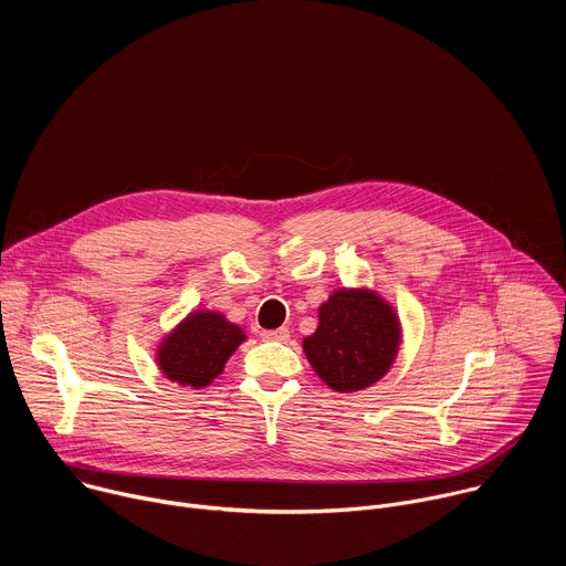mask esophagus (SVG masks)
Listing matches in <instances>:
<instances>
[{"mask_svg": "<svg viewBox=\"0 0 566 566\" xmlns=\"http://www.w3.org/2000/svg\"><path fill=\"white\" fill-rule=\"evenodd\" d=\"M262 338L264 340H277V343H286L291 338V332L286 327H280V329H273V332H262Z\"/></svg>", "mask_w": 566, "mask_h": 566, "instance_id": "1", "label": "esophagus"}]
</instances>
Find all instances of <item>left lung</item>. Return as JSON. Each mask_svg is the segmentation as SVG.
<instances>
[{
	"instance_id": "8db88e82",
	"label": "left lung",
	"mask_w": 566,
	"mask_h": 566,
	"mask_svg": "<svg viewBox=\"0 0 566 566\" xmlns=\"http://www.w3.org/2000/svg\"><path fill=\"white\" fill-rule=\"evenodd\" d=\"M319 325L304 338L315 374L336 391L374 385L391 367L400 327L394 308L371 291H336L317 311Z\"/></svg>"
}]
</instances>
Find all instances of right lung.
<instances>
[{"label": "right lung", "instance_id": "right-lung-1", "mask_svg": "<svg viewBox=\"0 0 566 566\" xmlns=\"http://www.w3.org/2000/svg\"><path fill=\"white\" fill-rule=\"evenodd\" d=\"M244 340V332L223 315L195 311L160 343L158 367L170 380L199 389L221 374L226 360Z\"/></svg>", "mask_w": 566, "mask_h": 566}]
</instances>
